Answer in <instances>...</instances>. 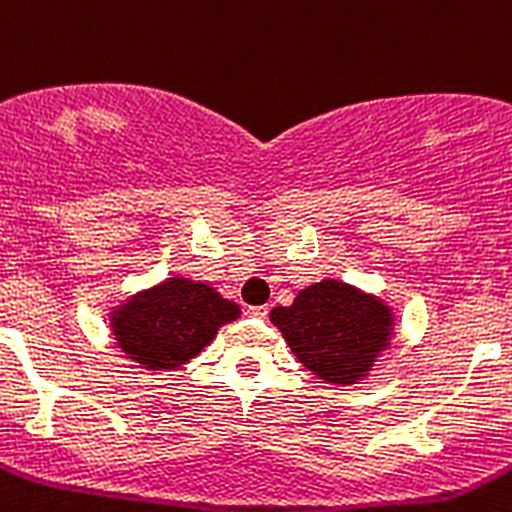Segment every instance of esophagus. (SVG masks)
Returning <instances> with one entry per match:
<instances>
[{
	"instance_id": "1",
	"label": "esophagus",
	"mask_w": 512,
	"mask_h": 512,
	"mask_svg": "<svg viewBox=\"0 0 512 512\" xmlns=\"http://www.w3.org/2000/svg\"><path fill=\"white\" fill-rule=\"evenodd\" d=\"M267 305H252V308H247V318H255V321H265L267 318Z\"/></svg>"
}]
</instances>
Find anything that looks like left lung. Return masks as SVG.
Listing matches in <instances>:
<instances>
[{
	"instance_id": "1",
	"label": "left lung",
	"mask_w": 512,
	"mask_h": 512,
	"mask_svg": "<svg viewBox=\"0 0 512 512\" xmlns=\"http://www.w3.org/2000/svg\"><path fill=\"white\" fill-rule=\"evenodd\" d=\"M270 321L305 369L343 386L369 374L394 326L389 305L338 280L308 285L293 305L272 308Z\"/></svg>"
}]
</instances>
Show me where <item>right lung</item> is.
Instances as JSON below:
<instances>
[{
	"label": "right lung",
	"instance_id": "right-lung-1",
	"mask_svg": "<svg viewBox=\"0 0 512 512\" xmlns=\"http://www.w3.org/2000/svg\"><path fill=\"white\" fill-rule=\"evenodd\" d=\"M240 315V305L224 300L214 288L189 278L133 295L113 310L118 348L148 371H171L214 341L224 323Z\"/></svg>",
	"mask_w": 512,
	"mask_h": 512
}]
</instances>
